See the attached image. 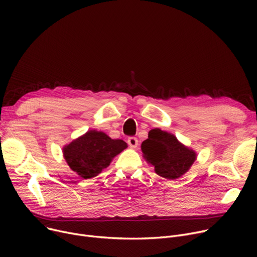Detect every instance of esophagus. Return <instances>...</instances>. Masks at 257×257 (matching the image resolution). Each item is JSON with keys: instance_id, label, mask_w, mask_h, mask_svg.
I'll return each instance as SVG.
<instances>
[{"instance_id": "esophagus-1", "label": "esophagus", "mask_w": 257, "mask_h": 257, "mask_svg": "<svg viewBox=\"0 0 257 257\" xmlns=\"http://www.w3.org/2000/svg\"><path fill=\"white\" fill-rule=\"evenodd\" d=\"M128 145L131 148H137L138 145H139V141H138L137 138H129L128 139Z\"/></svg>"}]
</instances>
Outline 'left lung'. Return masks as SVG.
<instances>
[{"instance_id":"obj_1","label":"left lung","mask_w":257,"mask_h":257,"mask_svg":"<svg viewBox=\"0 0 257 257\" xmlns=\"http://www.w3.org/2000/svg\"><path fill=\"white\" fill-rule=\"evenodd\" d=\"M143 157L160 177L175 180L191 169L197 153L180 143L174 134L155 128L142 144Z\"/></svg>"}]
</instances>
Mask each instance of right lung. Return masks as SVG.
Instances as JSON below:
<instances>
[{"label":"right lung","mask_w":257,"mask_h":257,"mask_svg":"<svg viewBox=\"0 0 257 257\" xmlns=\"http://www.w3.org/2000/svg\"><path fill=\"white\" fill-rule=\"evenodd\" d=\"M127 147L124 141L112 140L102 131L88 130L65 145L62 152L71 170L81 178L89 179L98 176Z\"/></svg>","instance_id":"1"}]
</instances>
